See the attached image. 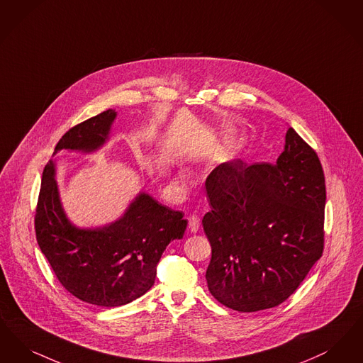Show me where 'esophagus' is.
<instances>
[{
	"instance_id": "obj_1",
	"label": "esophagus",
	"mask_w": 363,
	"mask_h": 363,
	"mask_svg": "<svg viewBox=\"0 0 363 363\" xmlns=\"http://www.w3.org/2000/svg\"><path fill=\"white\" fill-rule=\"evenodd\" d=\"M189 230H191L192 233H196V232L199 230V228H201V220H199V217H198V216H195V214L189 216Z\"/></svg>"
}]
</instances>
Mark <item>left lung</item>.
<instances>
[{
    "label": "left lung",
    "instance_id": "1",
    "mask_svg": "<svg viewBox=\"0 0 363 363\" xmlns=\"http://www.w3.org/2000/svg\"><path fill=\"white\" fill-rule=\"evenodd\" d=\"M211 296L238 312L278 306L324 250L325 179L315 150L293 127L275 164L233 160L208 174Z\"/></svg>",
    "mask_w": 363,
    "mask_h": 363
}]
</instances>
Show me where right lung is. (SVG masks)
I'll return each mask as SVG.
<instances>
[{"label":"right lung","instance_id":"add662e5","mask_svg":"<svg viewBox=\"0 0 363 363\" xmlns=\"http://www.w3.org/2000/svg\"><path fill=\"white\" fill-rule=\"evenodd\" d=\"M116 112L107 110L72 127L55 152L91 153L110 135ZM55 162L48 161L35 214L39 248L63 287L79 300L115 308L143 296L153 284L167 245L183 238L187 220L182 211L140 192L125 214L110 225L81 229L63 211L55 180Z\"/></svg>","mask_w":363,"mask_h":363}]
</instances>
